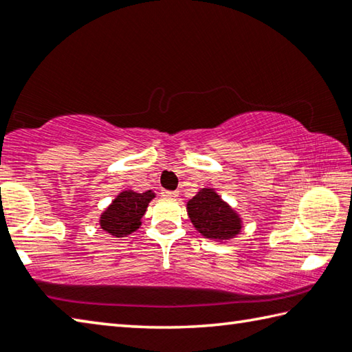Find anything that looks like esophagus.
<instances>
[{
	"instance_id": "obj_1",
	"label": "esophagus",
	"mask_w": 352,
	"mask_h": 352,
	"mask_svg": "<svg viewBox=\"0 0 352 352\" xmlns=\"http://www.w3.org/2000/svg\"><path fill=\"white\" fill-rule=\"evenodd\" d=\"M162 195H163V197H168V199H175V197H178V192H177V190L162 189Z\"/></svg>"
}]
</instances>
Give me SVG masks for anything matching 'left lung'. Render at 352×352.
I'll return each mask as SVG.
<instances>
[{
  "instance_id": "8db88e82",
  "label": "left lung",
  "mask_w": 352,
  "mask_h": 352,
  "mask_svg": "<svg viewBox=\"0 0 352 352\" xmlns=\"http://www.w3.org/2000/svg\"><path fill=\"white\" fill-rule=\"evenodd\" d=\"M194 228L206 239L226 242L242 231V219L212 188H201L186 205Z\"/></svg>"
}]
</instances>
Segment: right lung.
I'll return each instance as SVG.
<instances>
[{
  "label": "right lung",
  "instance_id": "1",
  "mask_svg": "<svg viewBox=\"0 0 352 352\" xmlns=\"http://www.w3.org/2000/svg\"><path fill=\"white\" fill-rule=\"evenodd\" d=\"M153 197V190H146V192H136L132 189L122 190L100 214V228L113 237L132 234L141 226V219Z\"/></svg>",
  "mask_w": 352,
  "mask_h": 352
}]
</instances>
